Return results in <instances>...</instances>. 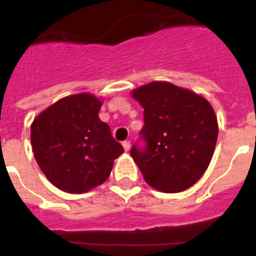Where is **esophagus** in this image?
I'll use <instances>...</instances> for the list:
<instances>
[{"label":"esophagus","mask_w":256,"mask_h":256,"mask_svg":"<svg viewBox=\"0 0 256 256\" xmlns=\"http://www.w3.org/2000/svg\"><path fill=\"white\" fill-rule=\"evenodd\" d=\"M123 148H124V150L126 151H130V141H123Z\"/></svg>","instance_id":"34e87169"}]
</instances>
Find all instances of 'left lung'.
Segmentation results:
<instances>
[{
	"label": "left lung",
	"mask_w": 256,
	"mask_h": 256,
	"mask_svg": "<svg viewBox=\"0 0 256 256\" xmlns=\"http://www.w3.org/2000/svg\"><path fill=\"white\" fill-rule=\"evenodd\" d=\"M132 96L144 108L141 138L130 156L144 180L166 194L195 184L205 173L218 138L212 105L195 92L168 82H151Z\"/></svg>",
	"instance_id": "obj_1"
}]
</instances>
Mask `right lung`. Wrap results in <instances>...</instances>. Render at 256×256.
I'll use <instances>...</instances> for the list:
<instances>
[{
	"mask_svg": "<svg viewBox=\"0 0 256 256\" xmlns=\"http://www.w3.org/2000/svg\"><path fill=\"white\" fill-rule=\"evenodd\" d=\"M101 105L94 94H73L47 108L32 123L36 160L47 180L62 191L83 194L102 184L114 160L124 152L98 118Z\"/></svg>",
	"mask_w": 256,
	"mask_h": 256,
	"instance_id": "right-lung-1",
	"label": "right lung"
}]
</instances>
